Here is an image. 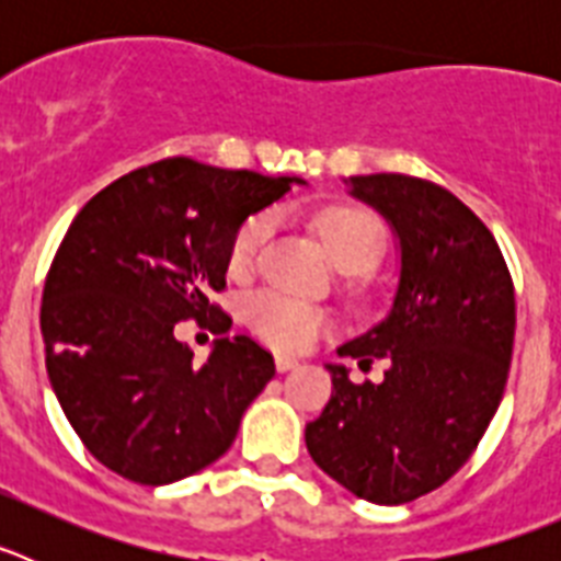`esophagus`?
<instances>
[{
	"mask_svg": "<svg viewBox=\"0 0 561 561\" xmlns=\"http://www.w3.org/2000/svg\"><path fill=\"white\" fill-rule=\"evenodd\" d=\"M297 365H300V362H297L295 356H289V354H277L275 356V368L280 370V374H286V370H295Z\"/></svg>",
	"mask_w": 561,
	"mask_h": 561,
	"instance_id": "1",
	"label": "esophagus"
}]
</instances>
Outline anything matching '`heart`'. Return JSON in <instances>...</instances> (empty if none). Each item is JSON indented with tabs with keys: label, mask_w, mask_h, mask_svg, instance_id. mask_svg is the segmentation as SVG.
<instances>
[{
	"label": "heart",
	"mask_w": 561,
	"mask_h": 561,
	"mask_svg": "<svg viewBox=\"0 0 561 561\" xmlns=\"http://www.w3.org/2000/svg\"><path fill=\"white\" fill-rule=\"evenodd\" d=\"M272 230L270 216H257L244 225L232 241V266H247ZM317 232L336 266L368 270L381 250V225L359 207H329L317 216ZM247 320L252 329L277 348H304L320 334L329 317L320 306L277 289L255 291L247 300Z\"/></svg>",
	"instance_id": "heart-1"
}]
</instances>
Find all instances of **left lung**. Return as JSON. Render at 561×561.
Wrapping results in <instances>:
<instances>
[{"mask_svg": "<svg viewBox=\"0 0 561 561\" xmlns=\"http://www.w3.org/2000/svg\"><path fill=\"white\" fill-rule=\"evenodd\" d=\"M345 185L393 230L399 280L388 314L336 354L390 365L379 385L325 365L334 390L306 424V447L351 494L401 505L447 483L492 424L512 365L514 284L492 232L447 187L404 173Z\"/></svg>", "mask_w": 561, "mask_h": 561, "instance_id": "obj_1", "label": "left lung"}]
</instances>
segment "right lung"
<instances>
[{
  "label": "right lung",
  "instance_id": "1",
  "mask_svg": "<svg viewBox=\"0 0 561 561\" xmlns=\"http://www.w3.org/2000/svg\"><path fill=\"white\" fill-rule=\"evenodd\" d=\"M300 176L225 171L173 157L126 173L83 205L44 280L47 376L83 447L106 469L165 485L219 460L275 359L221 336L196 365L180 320L227 334L213 304L244 221Z\"/></svg>",
  "mask_w": 561,
  "mask_h": 561
}]
</instances>
